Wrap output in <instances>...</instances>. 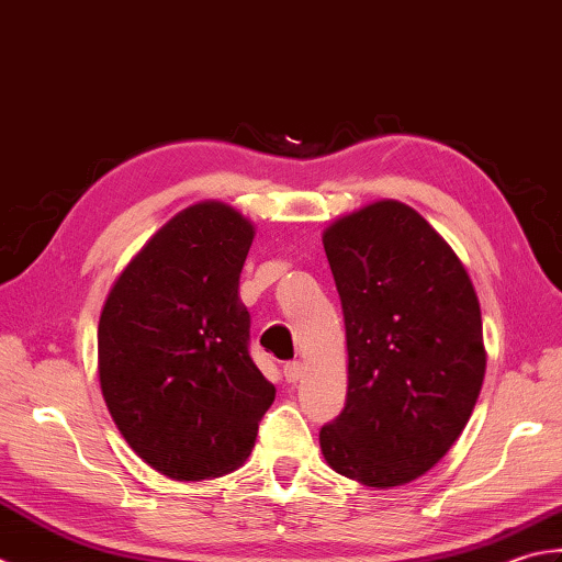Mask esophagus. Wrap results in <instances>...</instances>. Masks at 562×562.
Listing matches in <instances>:
<instances>
[{
  "mask_svg": "<svg viewBox=\"0 0 562 562\" xmlns=\"http://www.w3.org/2000/svg\"><path fill=\"white\" fill-rule=\"evenodd\" d=\"M303 371H305L303 361H289V363L283 366V375H285V381H289V383H297V381H301Z\"/></svg>",
  "mask_w": 562,
  "mask_h": 562,
  "instance_id": "1",
  "label": "esophagus"
}]
</instances>
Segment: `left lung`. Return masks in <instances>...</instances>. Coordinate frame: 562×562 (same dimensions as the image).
I'll list each match as a JSON object with an SVG mask.
<instances>
[{"mask_svg": "<svg viewBox=\"0 0 562 562\" xmlns=\"http://www.w3.org/2000/svg\"><path fill=\"white\" fill-rule=\"evenodd\" d=\"M323 245L345 313L349 387L319 449L363 485H405L461 437L483 387L475 289L446 239L400 201L339 217Z\"/></svg>", "mask_w": 562, "mask_h": 562, "instance_id": "obj_1", "label": "left lung"}]
</instances>
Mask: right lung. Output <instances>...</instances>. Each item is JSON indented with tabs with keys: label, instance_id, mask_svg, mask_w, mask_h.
<instances>
[{
	"label": "right lung",
	"instance_id": "1",
	"mask_svg": "<svg viewBox=\"0 0 562 562\" xmlns=\"http://www.w3.org/2000/svg\"><path fill=\"white\" fill-rule=\"evenodd\" d=\"M255 225L221 201L177 213L121 271L99 317V381L131 449L167 477L233 473L277 397L249 357L239 273Z\"/></svg>",
	"mask_w": 562,
	"mask_h": 562
}]
</instances>
